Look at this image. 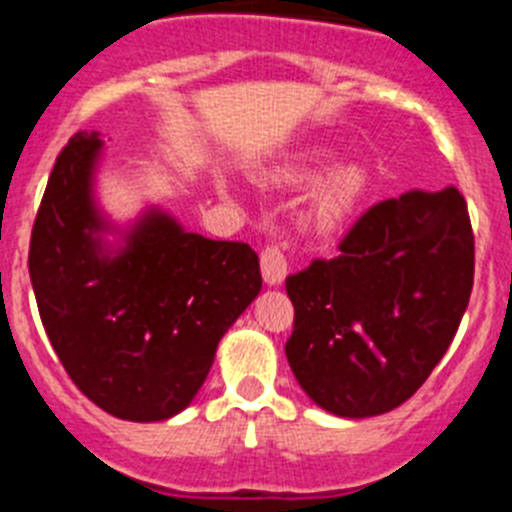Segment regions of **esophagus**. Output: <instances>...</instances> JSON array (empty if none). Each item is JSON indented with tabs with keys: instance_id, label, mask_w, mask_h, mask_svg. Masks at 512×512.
<instances>
[{
	"instance_id": "1",
	"label": "esophagus",
	"mask_w": 512,
	"mask_h": 512,
	"mask_svg": "<svg viewBox=\"0 0 512 512\" xmlns=\"http://www.w3.org/2000/svg\"><path fill=\"white\" fill-rule=\"evenodd\" d=\"M260 267H262V278H265L267 285H280L288 275V260H285L283 247L278 245H267L260 255Z\"/></svg>"
}]
</instances>
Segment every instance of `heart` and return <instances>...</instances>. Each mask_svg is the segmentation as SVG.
I'll return each mask as SVG.
<instances>
[{"instance_id":"b5f03b06","label":"heart","mask_w":512,"mask_h":512,"mask_svg":"<svg viewBox=\"0 0 512 512\" xmlns=\"http://www.w3.org/2000/svg\"><path fill=\"white\" fill-rule=\"evenodd\" d=\"M324 160L321 150H311L296 163L285 165L278 170V178L283 183H308L316 176V168ZM367 191V173L362 165L344 163L336 165L316 183L311 193V222L313 227L321 232H331V229L342 227L347 222L352 211L357 209L359 199Z\"/></svg>"}]
</instances>
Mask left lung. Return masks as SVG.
<instances>
[{"mask_svg":"<svg viewBox=\"0 0 512 512\" xmlns=\"http://www.w3.org/2000/svg\"><path fill=\"white\" fill-rule=\"evenodd\" d=\"M474 280V234L457 188L408 191L367 209L334 260L285 278L296 319L288 365L342 418L398 408L457 334Z\"/></svg>","mask_w":512,"mask_h":512,"instance_id":"obj_1","label":"left lung"}]
</instances>
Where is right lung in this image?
I'll list each match as a JSON object with an SVG mask.
<instances>
[{
	"mask_svg": "<svg viewBox=\"0 0 512 512\" xmlns=\"http://www.w3.org/2000/svg\"><path fill=\"white\" fill-rule=\"evenodd\" d=\"M101 137L78 132L48 178L30 239L45 334L76 388L122 421H165L196 398L219 339L262 288L245 242L186 232L150 209L119 229L94 199ZM107 231L123 234L114 248Z\"/></svg>",
	"mask_w": 512,
	"mask_h": 512,
	"instance_id": "add662e5",
	"label": "right lung"
}]
</instances>
